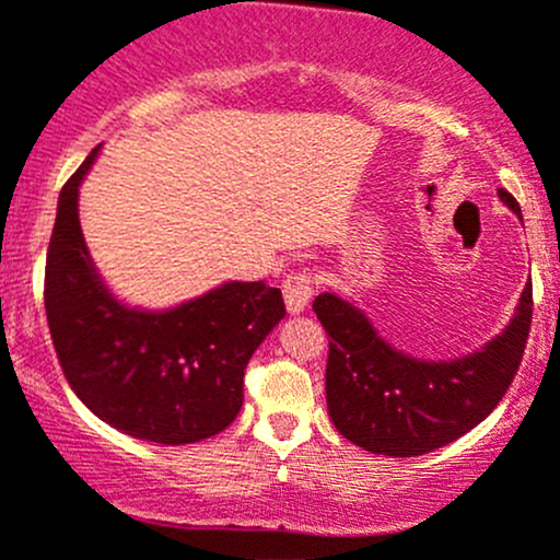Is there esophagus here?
Returning a JSON list of instances; mask_svg holds the SVG:
<instances>
[{
	"instance_id": "34e87169",
	"label": "esophagus",
	"mask_w": 560,
	"mask_h": 560,
	"mask_svg": "<svg viewBox=\"0 0 560 560\" xmlns=\"http://www.w3.org/2000/svg\"><path fill=\"white\" fill-rule=\"evenodd\" d=\"M281 292H284V303L290 313H300L308 305L313 294V273H308V270H292L284 279V284H281Z\"/></svg>"
}]
</instances>
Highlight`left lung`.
Returning <instances> with one entry per match:
<instances>
[{"mask_svg": "<svg viewBox=\"0 0 560 560\" xmlns=\"http://www.w3.org/2000/svg\"><path fill=\"white\" fill-rule=\"evenodd\" d=\"M500 199L521 218L508 190ZM532 284L502 335L454 361H420L390 348L359 308L337 294L313 300L329 335L327 407L335 428L361 450L417 457L452 444L502 401L532 329Z\"/></svg>", "mask_w": 560, "mask_h": 560, "instance_id": "left-lung-1", "label": "left lung"}]
</instances>
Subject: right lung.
<instances>
[{
    "label": "right lung",
    "instance_id": "right-lung-1",
    "mask_svg": "<svg viewBox=\"0 0 560 560\" xmlns=\"http://www.w3.org/2000/svg\"><path fill=\"white\" fill-rule=\"evenodd\" d=\"M101 149V145H97ZM66 180L45 266V311L60 370L92 415L156 444H194L236 420L244 370L284 318L266 281H231L172 311L125 308L106 290L79 225V183Z\"/></svg>",
    "mask_w": 560,
    "mask_h": 560
}]
</instances>
